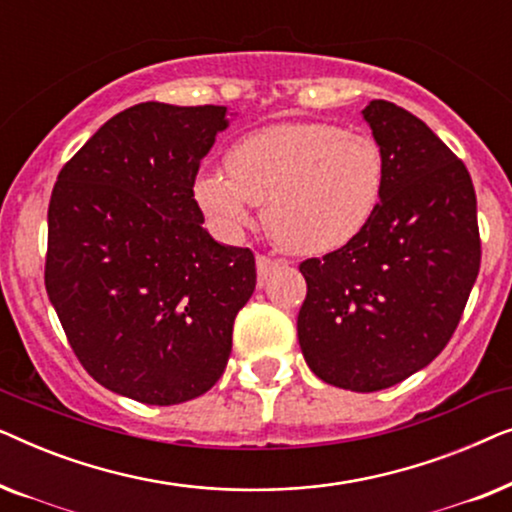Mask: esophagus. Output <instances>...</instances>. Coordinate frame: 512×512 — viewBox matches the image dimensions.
Instances as JSON below:
<instances>
[{
    "label": "esophagus",
    "instance_id": "1",
    "mask_svg": "<svg viewBox=\"0 0 512 512\" xmlns=\"http://www.w3.org/2000/svg\"><path fill=\"white\" fill-rule=\"evenodd\" d=\"M277 261H272V258H268V256H256V272H258V279H268L270 277V272L277 268Z\"/></svg>",
    "mask_w": 512,
    "mask_h": 512
}]
</instances>
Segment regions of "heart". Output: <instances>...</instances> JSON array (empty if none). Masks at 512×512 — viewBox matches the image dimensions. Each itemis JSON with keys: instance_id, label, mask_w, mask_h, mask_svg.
Returning <instances> with one entry per match:
<instances>
[{"instance_id": "obj_1", "label": "heart", "mask_w": 512, "mask_h": 512, "mask_svg": "<svg viewBox=\"0 0 512 512\" xmlns=\"http://www.w3.org/2000/svg\"><path fill=\"white\" fill-rule=\"evenodd\" d=\"M228 170H205L193 193L223 235L254 221L293 254H328L370 226L387 186V158L366 132L328 123H279L242 137Z\"/></svg>"}]
</instances>
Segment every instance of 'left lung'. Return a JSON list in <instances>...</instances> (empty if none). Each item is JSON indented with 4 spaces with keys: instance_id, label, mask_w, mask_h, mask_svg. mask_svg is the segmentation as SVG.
Segmentation results:
<instances>
[{
    "instance_id": "obj_1",
    "label": "left lung",
    "mask_w": 512,
    "mask_h": 512,
    "mask_svg": "<svg viewBox=\"0 0 512 512\" xmlns=\"http://www.w3.org/2000/svg\"><path fill=\"white\" fill-rule=\"evenodd\" d=\"M387 158V186L363 233L300 263L298 342L333 387L380 391L450 342L480 270L478 202L466 165L394 102L361 111Z\"/></svg>"
}]
</instances>
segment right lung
<instances>
[{
    "instance_id": "1",
    "label": "right lung",
    "mask_w": 512,
    "mask_h": 512,
    "mask_svg": "<svg viewBox=\"0 0 512 512\" xmlns=\"http://www.w3.org/2000/svg\"><path fill=\"white\" fill-rule=\"evenodd\" d=\"M228 116L214 104H135L55 181L46 293L83 368L132 401L174 405L212 389L256 289L254 254L216 242L193 198Z\"/></svg>"
}]
</instances>
